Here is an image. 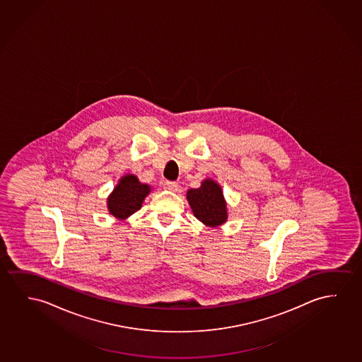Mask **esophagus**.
<instances>
[{
	"label": "esophagus",
	"mask_w": 362,
	"mask_h": 362,
	"mask_svg": "<svg viewBox=\"0 0 362 362\" xmlns=\"http://www.w3.org/2000/svg\"><path fill=\"white\" fill-rule=\"evenodd\" d=\"M178 188V183H175V182H165L164 183V189H167L169 192H177Z\"/></svg>",
	"instance_id": "esophagus-1"
}]
</instances>
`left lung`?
Listing matches in <instances>:
<instances>
[{"instance_id":"obj_1","label":"left lung","mask_w":362,"mask_h":362,"mask_svg":"<svg viewBox=\"0 0 362 362\" xmlns=\"http://www.w3.org/2000/svg\"><path fill=\"white\" fill-rule=\"evenodd\" d=\"M187 199L195 216L205 226H218L226 221V200L221 187L213 180L206 179L200 188L188 190Z\"/></svg>"}]
</instances>
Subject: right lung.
Here are the masks:
<instances>
[{"label":"right lung","instance_id":"right-lung-1","mask_svg":"<svg viewBox=\"0 0 362 362\" xmlns=\"http://www.w3.org/2000/svg\"><path fill=\"white\" fill-rule=\"evenodd\" d=\"M149 192L151 188L147 184H141L134 175L123 177L108 198L110 214L118 219H124L136 213L141 209V203Z\"/></svg>","mask_w":362,"mask_h":362}]
</instances>
